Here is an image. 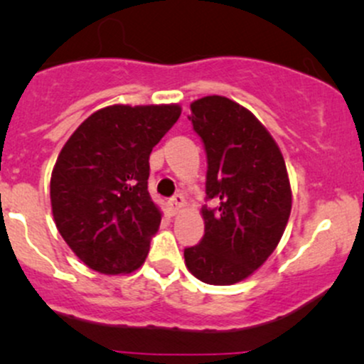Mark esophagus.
<instances>
[{"instance_id":"1","label":"esophagus","mask_w":364,"mask_h":364,"mask_svg":"<svg viewBox=\"0 0 364 364\" xmlns=\"http://www.w3.org/2000/svg\"><path fill=\"white\" fill-rule=\"evenodd\" d=\"M183 207H185V196H183L181 193L174 195L173 198H171L168 202V208H169L171 215H176Z\"/></svg>"}]
</instances>
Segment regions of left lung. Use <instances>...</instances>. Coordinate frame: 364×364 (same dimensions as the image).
I'll return each instance as SVG.
<instances>
[{"label":"left lung","instance_id":"8db88e82","mask_svg":"<svg viewBox=\"0 0 364 364\" xmlns=\"http://www.w3.org/2000/svg\"><path fill=\"white\" fill-rule=\"evenodd\" d=\"M196 135L207 154L205 235L185 248V263L205 284L229 286L250 277L279 245L292 193L284 157L267 128L246 107L207 95L191 102Z\"/></svg>","mask_w":364,"mask_h":364}]
</instances>
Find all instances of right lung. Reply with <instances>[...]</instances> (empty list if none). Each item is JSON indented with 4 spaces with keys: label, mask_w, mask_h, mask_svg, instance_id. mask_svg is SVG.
I'll list each match as a JSON object with an SVG mask.
<instances>
[{
    "label": "right lung",
    "mask_w": 364,
    "mask_h": 364,
    "mask_svg": "<svg viewBox=\"0 0 364 364\" xmlns=\"http://www.w3.org/2000/svg\"><path fill=\"white\" fill-rule=\"evenodd\" d=\"M179 114L178 104H116L90 114L61 149L51 174L54 223L92 270L129 274L147 258L161 224L149 157Z\"/></svg>",
    "instance_id": "obj_1"
}]
</instances>
